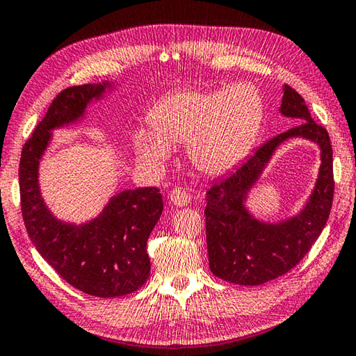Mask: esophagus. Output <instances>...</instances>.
<instances>
[{"mask_svg": "<svg viewBox=\"0 0 356 356\" xmlns=\"http://www.w3.org/2000/svg\"><path fill=\"white\" fill-rule=\"evenodd\" d=\"M168 197H170L171 202H172L174 205H177V207H185L186 204H190L188 193L184 191V190H180V188L171 190V191H170V196H168Z\"/></svg>", "mask_w": 356, "mask_h": 356, "instance_id": "obj_1", "label": "esophagus"}]
</instances>
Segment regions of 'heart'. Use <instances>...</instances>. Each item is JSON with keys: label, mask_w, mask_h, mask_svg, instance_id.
<instances>
[{"label": "heart", "mask_w": 356, "mask_h": 356, "mask_svg": "<svg viewBox=\"0 0 356 356\" xmlns=\"http://www.w3.org/2000/svg\"><path fill=\"white\" fill-rule=\"evenodd\" d=\"M261 121L263 101L249 86L224 92L185 90L154 106L152 132L138 131L134 145L141 160L159 165L170 156V145L186 143L191 165L207 176H219L244 159Z\"/></svg>", "instance_id": "1"}]
</instances>
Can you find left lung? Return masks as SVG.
<instances>
[{
	"label": "left lung",
	"instance_id": "left-lung-1",
	"mask_svg": "<svg viewBox=\"0 0 356 356\" xmlns=\"http://www.w3.org/2000/svg\"><path fill=\"white\" fill-rule=\"evenodd\" d=\"M280 113L299 122L268 140L229 176L207 191L205 234L213 275L235 285H261L286 274L324 230L333 204V151L325 127L316 124L302 96L285 86ZM305 138L321 147L315 190L299 216L280 223L258 222L245 209L247 193L283 140Z\"/></svg>",
	"mask_w": 356,
	"mask_h": 356
}]
</instances>
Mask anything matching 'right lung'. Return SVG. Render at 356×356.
I'll return each mask as SVG.
<instances>
[{
	"label": "right lung",
	"instance_id": "1",
	"mask_svg": "<svg viewBox=\"0 0 356 356\" xmlns=\"http://www.w3.org/2000/svg\"><path fill=\"white\" fill-rule=\"evenodd\" d=\"M111 87V82H102L62 90L24 143L18 171L22 215L32 244L63 280L96 297L131 294L149 279L146 244L163 211L160 190H124L112 196L92 221L63 222L42 197L38 165L51 132L81 120L90 102L102 98Z\"/></svg>",
	"mask_w": 356,
	"mask_h": 356
}]
</instances>
